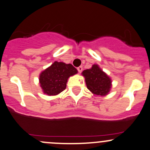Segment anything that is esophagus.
Wrapping results in <instances>:
<instances>
[{"label": "esophagus", "instance_id": "obj_1", "mask_svg": "<svg viewBox=\"0 0 150 150\" xmlns=\"http://www.w3.org/2000/svg\"><path fill=\"white\" fill-rule=\"evenodd\" d=\"M77 70H78V72H79V73H80V72H81L82 71H83V67H82V66H80V67H78V68H77Z\"/></svg>", "mask_w": 150, "mask_h": 150}]
</instances>
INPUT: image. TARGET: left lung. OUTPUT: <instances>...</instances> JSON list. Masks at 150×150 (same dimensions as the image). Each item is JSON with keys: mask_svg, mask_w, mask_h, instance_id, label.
Segmentation results:
<instances>
[{"mask_svg": "<svg viewBox=\"0 0 150 150\" xmlns=\"http://www.w3.org/2000/svg\"><path fill=\"white\" fill-rule=\"evenodd\" d=\"M83 75L86 78L88 89L93 93L98 96L108 93L111 88V80L97 64H93L91 69L85 70Z\"/></svg>", "mask_w": 150, "mask_h": 150, "instance_id": "1", "label": "left lung"}]
</instances>
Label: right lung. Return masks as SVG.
I'll use <instances>...</instances> for the list:
<instances>
[{
    "label": "right lung",
    "mask_w": 150,
    "mask_h": 150,
    "mask_svg": "<svg viewBox=\"0 0 150 150\" xmlns=\"http://www.w3.org/2000/svg\"><path fill=\"white\" fill-rule=\"evenodd\" d=\"M78 70L71 64L54 62L39 75V83L45 93L55 96L66 88L69 77L74 75Z\"/></svg>",
    "instance_id": "obj_1"
}]
</instances>
